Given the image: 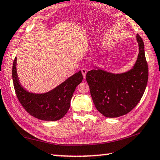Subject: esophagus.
<instances>
[{
  "instance_id": "1",
  "label": "esophagus",
  "mask_w": 160,
  "mask_h": 160,
  "mask_svg": "<svg viewBox=\"0 0 160 160\" xmlns=\"http://www.w3.org/2000/svg\"><path fill=\"white\" fill-rule=\"evenodd\" d=\"M81 72H82V74L83 75L84 78H85V75H86V73H87V70L85 69V68H82V70H81Z\"/></svg>"
}]
</instances>
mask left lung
Here are the masks:
<instances>
[{"label":"left lung","mask_w":160,"mask_h":160,"mask_svg":"<svg viewBox=\"0 0 160 160\" xmlns=\"http://www.w3.org/2000/svg\"><path fill=\"white\" fill-rule=\"evenodd\" d=\"M139 53L133 68L123 73L113 74L96 67L87 72L86 80L97 109L106 117L125 115L135 107L144 94L148 80L144 43L136 36Z\"/></svg>","instance_id":"left-lung-1"}]
</instances>
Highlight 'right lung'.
Here are the masks:
<instances>
[{
    "mask_svg": "<svg viewBox=\"0 0 160 160\" xmlns=\"http://www.w3.org/2000/svg\"><path fill=\"white\" fill-rule=\"evenodd\" d=\"M16 61L15 57L12 70L13 85L19 102L24 109L40 120L54 121L63 118L69 109L75 88L83 79L80 70L52 90L43 94H35L29 92L20 85L16 69Z\"/></svg>",
    "mask_w": 160,
    "mask_h": 160,
    "instance_id": "add662e5",
    "label": "right lung"
}]
</instances>
